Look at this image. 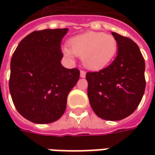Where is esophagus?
<instances>
[{
    "label": "esophagus",
    "instance_id": "esophagus-1",
    "mask_svg": "<svg viewBox=\"0 0 155 155\" xmlns=\"http://www.w3.org/2000/svg\"><path fill=\"white\" fill-rule=\"evenodd\" d=\"M85 76H86V72L84 71H80V77L81 78H85Z\"/></svg>",
    "mask_w": 155,
    "mask_h": 155
}]
</instances>
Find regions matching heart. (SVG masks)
Wrapping results in <instances>:
<instances>
[{"label":"heart","mask_w":155,"mask_h":155,"mask_svg":"<svg viewBox=\"0 0 155 155\" xmlns=\"http://www.w3.org/2000/svg\"><path fill=\"white\" fill-rule=\"evenodd\" d=\"M118 48L116 39L111 34L101 32H87L70 40V48L64 52L69 57L73 54L82 58L86 68L97 71L104 68L116 56Z\"/></svg>","instance_id":"1"}]
</instances>
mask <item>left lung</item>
Instances as JSON below:
<instances>
[{
    "instance_id": "8db88e82",
    "label": "left lung",
    "mask_w": 155,
    "mask_h": 155,
    "mask_svg": "<svg viewBox=\"0 0 155 155\" xmlns=\"http://www.w3.org/2000/svg\"><path fill=\"white\" fill-rule=\"evenodd\" d=\"M118 52L109 66L87 72L88 97L93 111L104 120L119 121L130 116L146 88L145 62L138 45L129 38L112 32Z\"/></svg>"
}]
</instances>
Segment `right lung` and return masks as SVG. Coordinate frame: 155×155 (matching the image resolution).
Listing matches in <instances>:
<instances>
[{"label": "right lung", "mask_w": 155, "mask_h": 155, "mask_svg": "<svg viewBox=\"0 0 155 155\" xmlns=\"http://www.w3.org/2000/svg\"><path fill=\"white\" fill-rule=\"evenodd\" d=\"M68 28L34 31L20 42L10 64L9 91L16 110L30 122L51 123L64 114L79 79L77 68L61 64L60 45Z\"/></svg>", "instance_id": "1"}]
</instances>
